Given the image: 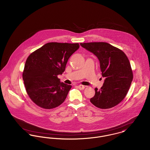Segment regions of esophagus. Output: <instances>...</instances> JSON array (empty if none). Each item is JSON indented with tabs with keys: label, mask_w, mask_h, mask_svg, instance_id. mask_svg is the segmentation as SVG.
<instances>
[{
	"label": "esophagus",
	"mask_w": 150,
	"mask_h": 150,
	"mask_svg": "<svg viewBox=\"0 0 150 150\" xmlns=\"http://www.w3.org/2000/svg\"><path fill=\"white\" fill-rule=\"evenodd\" d=\"M78 87V88H79L80 89H84V88H85V87L84 86H83V85H79Z\"/></svg>",
	"instance_id": "esophagus-1"
}]
</instances>
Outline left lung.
Instances as JSON below:
<instances>
[{"label": "left lung", "mask_w": 150, "mask_h": 150, "mask_svg": "<svg viewBox=\"0 0 150 150\" xmlns=\"http://www.w3.org/2000/svg\"><path fill=\"white\" fill-rule=\"evenodd\" d=\"M87 50L96 55L100 62L102 76L105 78L100 90L91 103L98 108L109 109L121 103L130 87L132 78L130 62L123 52L106 42L80 43Z\"/></svg>", "instance_id": "8db88e82"}]
</instances>
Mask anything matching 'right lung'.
<instances>
[{"label": "right lung", "instance_id": "obj_1", "mask_svg": "<svg viewBox=\"0 0 150 150\" xmlns=\"http://www.w3.org/2000/svg\"><path fill=\"white\" fill-rule=\"evenodd\" d=\"M79 44L49 42L30 54L23 73L28 96L37 105L50 109L64 102L71 86L58 78L65 70L71 55Z\"/></svg>", "mask_w": 150, "mask_h": 150}]
</instances>
